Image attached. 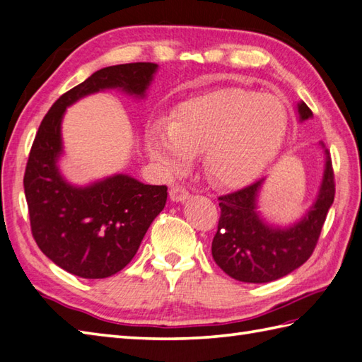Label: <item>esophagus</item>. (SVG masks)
<instances>
[{"label": "esophagus", "instance_id": "obj_1", "mask_svg": "<svg viewBox=\"0 0 362 362\" xmlns=\"http://www.w3.org/2000/svg\"><path fill=\"white\" fill-rule=\"evenodd\" d=\"M168 195H170V200L172 202L180 203V202H186L187 200L189 192L184 189L182 186H175V187L170 189V192H168Z\"/></svg>", "mask_w": 362, "mask_h": 362}]
</instances>
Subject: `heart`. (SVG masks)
I'll list each match as a JSON object with an SVG mask.
<instances>
[{
  "mask_svg": "<svg viewBox=\"0 0 362 362\" xmlns=\"http://www.w3.org/2000/svg\"><path fill=\"white\" fill-rule=\"evenodd\" d=\"M287 123V107L275 95L225 87L180 103L165 127L148 129L145 144L167 175H180L204 151L206 175L218 186L239 187L275 160Z\"/></svg>",
  "mask_w": 362,
  "mask_h": 362,
  "instance_id": "b5f03b06",
  "label": "heart"
}]
</instances>
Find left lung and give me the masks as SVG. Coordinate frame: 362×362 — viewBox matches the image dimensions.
Instances as JSON below:
<instances>
[{"mask_svg":"<svg viewBox=\"0 0 362 362\" xmlns=\"http://www.w3.org/2000/svg\"><path fill=\"white\" fill-rule=\"evenodd\" d=\"M300 120L313 117L306 103H298ZM325 150V170L314 204L291 226L269 225L257 212V194L264 180L233 194L218 197L220 218L212 240V257L226 275L243 283H270L303 265L319 240L327 214L334 202V173Z\"/></svg>","mask_w":362,"mask_h":362,"instance_id":"left-lung-1","label":"left lung"}]
</instances>
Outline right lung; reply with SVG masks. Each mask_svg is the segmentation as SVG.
<instances>
[{"mask_svg":"<svg viewBox=\"0 0 362 362\" xmlns=\"http://www.w3.org/2000/svg\"><path fill=\"white\" fill-rule=\"evenodd\" d=\"M156 70L153 62H134L95 71L51 106L37 131L23 178L33 238L69 274L98 279L127 267L164 209L167 186H150L122 173L84 187L67 182L57 167L65 109L106 88L144 98Z\"/></svg>","mask_w":362,"mask_h":362,"instance_id":"obj_1","label":"right lung"}]
</instances>
